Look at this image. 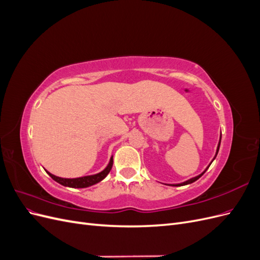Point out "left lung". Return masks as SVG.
<instances>
[{"instance_id":"1","label":"left lung","mask_w":260,"mask_h":260,"mask_svg":"<svg viewBox=\"0 0 260 260\" xmlns=\"http://www.w3.org/2000/svg\"><path fill=\"white\" fill-rule=\"evenodd\" d=\"M220 142H221V135H220V138H219V142H218V146H217V151H216V155H215V157H214V159L211 160V162L215 160V158H216V156H217V154H218V151H219V147H220ZM211 162L208 165V167L204 170L201 175H199V176H196V177H194V178H191V179H188L187 181H185V182H182V183H179V184H174V186H180V185H186V184H191V183H193V182H195L196 180H199L204 174H205L206 172V170L209 168V166L211 165Z\"/></svg>"}]
</instances>
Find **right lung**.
I'll use <instances>...</instances> for the list:
<instances>
[{
  "label": "right lung",
  "mask_w": 260,
  "mask_h": 260,
  "mask_svg": "<svg viewBox=\"0 0 260 260\" xmlns=\"http://www.w3.org/2000/svg\"><path fill=\"white\" fill-rule=\"evenodd\" d=\"M113 156L111 157V159H109V162L106 166V168L104 170H102L99 174L95 175H91V176H84V177H80V178H73V179H69V178H60L55 176L51 172H49L48 170H45L48 172V175L54 180L56 181L57 183L64 185V186H68V187H74V188H83V187H89L91 185L96 184L99 182H101L102 180H104L107 175L109 174V171L112 170L113 167Z\"/></svg>",
  "instance_id": "1"
}]
</instances>
